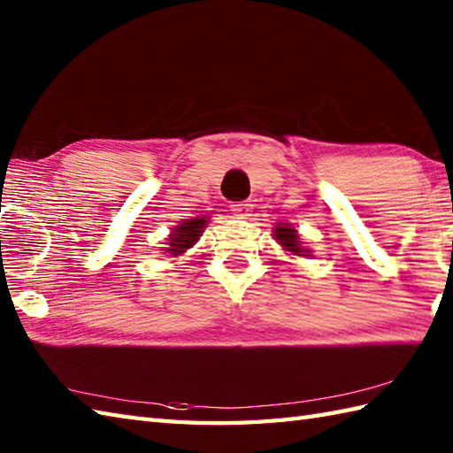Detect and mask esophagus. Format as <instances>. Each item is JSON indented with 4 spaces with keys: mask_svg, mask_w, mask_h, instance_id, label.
Wrapping results in <instances>:
<instances>
[{
    "mask_svg": "<svg viewBox=\"0 0 453 453\" xmlns=\"http://www.w3.org/2000/svg\"><path fill=\"white\" fill-rule=\"evenodd\" d=\"M249 211H251V204H245V202H237V204H232V214L237 219H243L247 216H251Z\"/></svg>",
    "mask_w": 453,
    "mask_h": 453,
    "instance_id": "1",
    "label": "esophagus"
}]
</instances>
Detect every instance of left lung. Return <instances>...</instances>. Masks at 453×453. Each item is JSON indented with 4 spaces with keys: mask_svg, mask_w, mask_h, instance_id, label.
Listing matches in <instances>:
<instances>
[{
    "mask_svg": "<svg viewBox=\"0 0 453 453\" xmlns=\"http://www.w3.org/2000/svg\"><path fill=\"white\" fill-rule=\"evenodd\" d=\"M274 237H276V242L280 243L288 253L297 255V257H307V255H310V249L302 247L300 239H297V232L290 224L276 226L274 227Z\"/></svg>",
    "mask_w": 453,
    "mask_h": 453,
    "instance_id": "left-lung-1",
    "label": "left lung"
}]
</instances>
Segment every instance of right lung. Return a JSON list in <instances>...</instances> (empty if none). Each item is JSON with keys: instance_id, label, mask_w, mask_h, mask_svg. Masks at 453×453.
<instances>
[{"instance_id": "1", "label": "right lung", "mask_w": 453, "mask_h": 453, "mask_svg": "<svg viewBox=\"0 0 453 453\" xmlns=\"http://www.w3.org/2000/svg\"><path fill=\"white\" fill-rule=\"evenodd\" d=\"M206 224H208V221L204 219V216L180 221L177 227L171 229V235L167 237L169 247L165 249V251L171 257H179L182 253H187V249H190L192 245L198 242V237L202 235V232H204Z\"/></svg>"}]
</instances>
